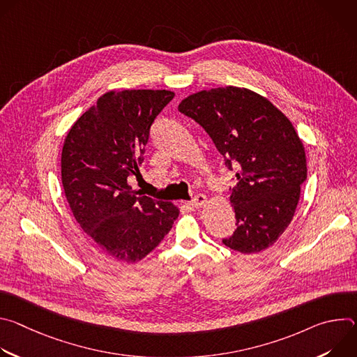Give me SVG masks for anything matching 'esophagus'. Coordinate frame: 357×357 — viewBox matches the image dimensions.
Listing matches in <instances>:
<instances>
[{"label": "esophagus", "instance_id": "34e87169", "mask_svg": "<svg viewBox=\"0 0 357 357\" xmlns=\"http://www.w3.org/2000/svg\"><path fill=\"white\" fill-rule=\"evenodd\" d=\"M206 202H208V197L205 196V195H202V193H199V195H196L193 199H192V202H190V205L193 206V208H196V209H199V208H202V206H205L206 205Z\"/></svg>", "mask_w": 357, "mask_h": 357}]
</instances>
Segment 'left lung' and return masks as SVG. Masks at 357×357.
Instances as JSON below:
<instances>
[{"instance_id": "1", "label": "left lung", "mask_w": 357, "mask_h": 357, "mask_svg": "<svg viewBox=\"0 0 357 357\" xmlns=\"http://www.w3.org/2000/svg\"><path fill=\"white\" fill-rule=\"evenodd\" d=\"M178 110L209 134L227 169L236 230L223 244L243 254L273 245L291 223L307 181V158L292 123L263 96L234 86L202 90Z\"/></svg>"}]
</instances>
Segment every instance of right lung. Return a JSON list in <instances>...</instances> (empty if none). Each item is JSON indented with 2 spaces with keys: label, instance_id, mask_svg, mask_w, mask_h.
<instances>
[{
  "label": "right lung",
  "instance_id": "1",
  "mask_svg": "<svg viewBox=\"0 0 357 357\" xmlns=\"http://www.w3.org/2000/svg\"><path fill=\"white\" fill-rule=\"evenodd\" d=\"M168 90L110 91L73 124L62 149V183L76 222L117 261L135 263L171 230L179 211L128 185L144 162L149 128Z\"/></svg>",
  "mask_w": 357,
  "mask_h": 357
}]
</instances>
